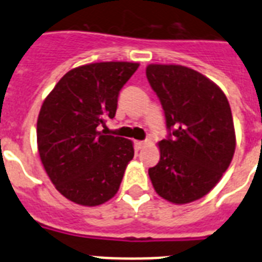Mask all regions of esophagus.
I'll list each match as a JSON object with an SVG mask.
<instances>
[{
	"instance_id": "1",
	"label": "esophagus",
	"mask_w": 262,
	"mask_h": 262,
	"mask_svg": "<svg viewBox=\"0 0 262 262\" xmlns=\"http://www.w3.org/2000/svg\"><path fill=\"white\" fill-rule=\"evenodd\" d=\"M134 144H135V149H142V148H144L145 145H147V142H142V140H135V143H134Z\"/></svg>"
}]
</instances>
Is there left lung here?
<instances>
[{"label": "left lung", "mask_w": 262, "mask_h": 262, "mask_svg": "<svg viewBox=\"0 0 262 262\" xmlns=\"http://www.w3.org/2000/svg\"><path fill=\"white\" fill-rule=\"evenodd\" d=\"M148 82L165 114L168 138L160 161L148 169L155 190L176 205L209 193L230 166L236 139L232 113L222 89L200 72L151 64Z\"/></svg>", "instance_id": "obj_1"}]
</instances>
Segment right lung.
<instances>
[{
    "label": "right lung",
    "mask_w": 262,
    "mask_h": 262,
    "mask_svg": "<svg viewBox=\"0 0 262 262\" xmlns=\"http://www.w3.org/2000/svg\"><path fill=\"white\" fill-rule=\"evenodd\" d=\"M138 62H94L62 76L41 105L36 138L41 164L57 190L72 202L98 206L117 194L133 142L105 135L118 96Z\"/></svg>",
    "instance_id": "add662e5"
}]
</instances>
